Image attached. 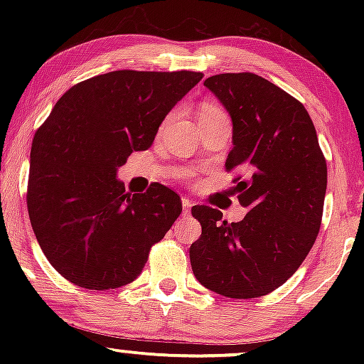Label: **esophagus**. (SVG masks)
<instances>
[{
	"instance_id": "1",
	"label": "esophagus",
	"mask_w": 364,
	"mask_h": 364,
	"mask_svg": "<svg viewBox=\"0 0 364 364\" xmlns=\"http://www.w3.org/2000/svg\"><path fill=\"white\" fill-rule=\"evenodd\" d=\"M181 205H183V215H188V214H190L191 207H193V203H191V200L181 198Z\"/></svg>"
}]
</instances>
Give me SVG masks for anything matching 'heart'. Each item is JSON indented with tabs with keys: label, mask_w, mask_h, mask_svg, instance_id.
Here are the masks:
<instances>
[{
	"label": "heart",
	"mask_w": 364,
	"mask_h": 364,
	"mask_svg": "<svg viewBox=\"0 0 364 364\" xmlns=\"http://www.w3.org/2000/svg\"><path fill=\"white\" fill-rule=\"evenodd\" d=\"M217 114H224V112L217 106H214V104L205 102L202 107H200V118H207V116H217Z\"/></svg>",
	"instance_id": "heart-1"
}]
</instances>
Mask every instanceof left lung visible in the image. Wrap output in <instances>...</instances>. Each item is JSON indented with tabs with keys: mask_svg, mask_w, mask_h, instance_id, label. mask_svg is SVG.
I'll list each match as a JSON object with an SVG mask.
<instances>
[{
	"mask_svg": "<svg viewBox=\"0 0 364 364\" xmlns=\"http://www.w3.org/2000/svg\"><path fill=\"white\" fill-rule=\"evenodd\" d=\"M203 85L231 116L225 169L245 176L235 190L250 212L228 224L217 208H191L202 225L190 246L191 269L217 294L258 298L282 286L310 253L321 224L327 164L310 114L277 85L253 73L214 75Z\"/></svg>",
	"mask_w": 364,
	"mask_h": 364,
	"instance_id": "left-lung-1",
	"label": "left lung"
}]
</instances>
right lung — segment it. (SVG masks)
<instances>
[{"mask_svg": "<svg viewBox=\"0 0 364 364\" xmlns=\"http://www.w3.org/2000/svg\"><path fill=\"white\" fill-rule=\"evenodd\" d=\"M198 72L118 70L77 83L37 129L27 207L46 258L87 289L139 277L152 245L181 214L178 193L152 185L129 195L118 169L147 150L168 112L202 80Z\"/></svg>", "mask_w": 364, "mask_h": 364, "instance_id": "obj_1", "label": "right lung"}]
</instances>
